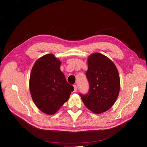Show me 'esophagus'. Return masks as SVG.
<instances>
[{
    "instance_id": "1",
    "label": "esophagus",
    "mask_w": 147,
    "mask_h": 147,
    "mask_svg": "<svg viewBox=\"0 0 147 147\" xmlns=\"http://www.w3.org/2000/svg\"><path fill=\"white\" fill-rule=\"evenodd\" d=\"M73 87H74V91H75V92H76V91H77V86H76V85H74V86H73Z\"/></svg>"
}]
</instances>
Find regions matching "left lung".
Segmentation results:
<instances>
[{"label":"left lung","mask_w":147,"mask_h":147,"mask_svg":"<svg viewBox=\"0 0 147 147\" xmlns=\"http://www.w3.org/2000/svg\"><path fill=\"white\" fill-rule=\"evenodd\" d=\"M89 83L87 94L80 96L90 111L100 114L109 110L119 94V76L113 62L107 57L96 53L88 58L86 73Z\"/></svg>","instance_id":"1"}]
</instances>
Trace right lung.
Returning a JSON list of instances; mask_svg holds the SVG:
<instances>
[{
	"label": "right lung",
	"mask_w": 147,
	"mask_h": 147,
	"mask_svg": "<svg viewBox=\"0 0 147 147\" xmlns=\"http://www.w3.org/2000/svg\"><path fill=\"white\" fill-rule=\"evenodd\" d=\"M60 64L54 55L49 54L38 59L31 71L29 87L32 99L46 114L56 113L74 91L60 70Z\"/></svg>",
	"instance_id": "add662e5"
}]
</instances>
